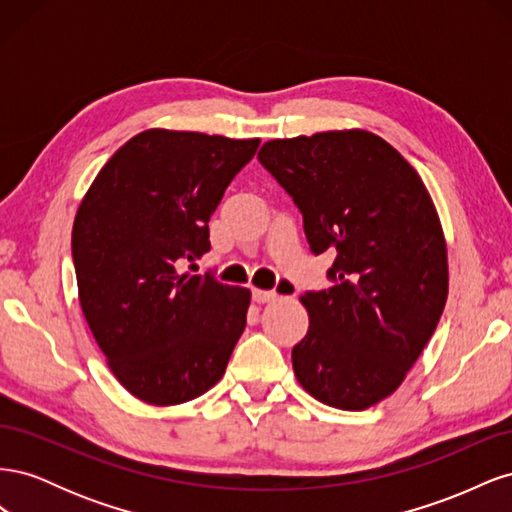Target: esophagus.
Instances as JSON below:
<instances>
[{"instance_id": "obj_1", "label": "esophagus", "mask_w": 512, "mask_h": 512, "mask_svg": "<svg viewBox=\"0 0 512 512\" xmlns=\"http://www.w3.org/2000/svg\"><path fill=\"white\" fill-rule=\"evenodd\" d=\"M280 288L284 294H292L294 292V286L290 282H280ZM252 299L256 303H271L277 299V292L275 290H254L252 292Z\"/></svg>"}]
</instances>
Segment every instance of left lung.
I'll return each mask as SVG.
<instances>
[{"instance_id": "left-lung-1", "label": "left lung", "mask_w": 512, "mask_h": 512, "mask_svg": "<svg viewBox=\"0 0 512 512\" xmlns=\"http://www.w3.org/2000/svg\"><path fill=\"white\" fill-rule=\"evenodd\" d=\"M258 160L299 207L309 250L335 256L333 286L301 297L309 331L292 348L294 376L327 406H374L404 382L446 303V243L425 183L365 130L269 141Z\"/></svg>"}]
</instances>
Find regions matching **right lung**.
<instances>
[{
  "mask_svg": "<svg viewBox=\"0 0 512 512\" xmlns=\"http://www.w3.org/2000/svg\"><path fill=\"white\" fill-rule=\"evenodd\" d=\"M258 145L145 130L113 153L76 211L85 320L115 378L145 404L207 393L245 329L250 290L177 269L211 250V213Z\"/></svg>",
  "mask_w": 512,
  "mask_h": 512,
  "instance_id": "obj_1",
  "label": "right lung"
}]
</instances>
